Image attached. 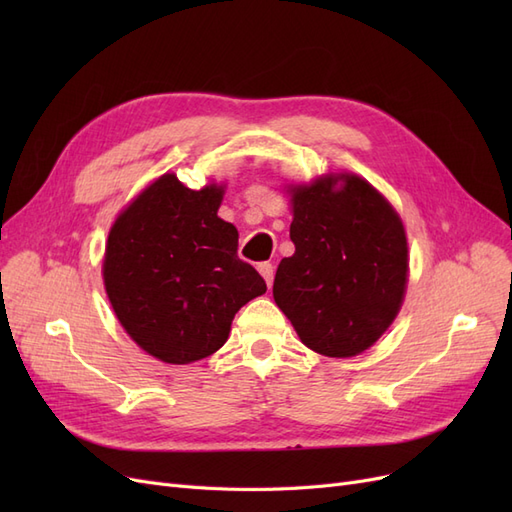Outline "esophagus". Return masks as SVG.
I'll return each mask as SVG.
<instances>
[{"label": "esophagus", "instance_id": "1", "mask_svg": "<svg viewBox=\"0 0 512 512\" xmlns=\"http://www.w3.org/2000/svg\"><path fill=\"white\" fill-rule=\"evenodd\" d=\"M258 271H260V275H262V277H265L267 286L271 288V284H273V277H275V269H273L271 262H260V265H258Z\"/></svg>", "mask_w": 512, "mask_h": 512}]
</instances>
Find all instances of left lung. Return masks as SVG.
Returning <instances> with one entry per match:
<instances>
[{
	"mask_svg": "<svg viewBox=\"0 0 512 512\" xmlns=\"http://www.w3.org/2000/svg\"><path fill=\"white\" fill-rule=\"evenodd\" d=\"M290 239L273 299L301 342L324 356L361 354L391 327L408 282V241L374 185L342 173L294 185Z\"/></svg>",
	"mask_w": 512,
	"mask_h": 512,
	"instance_id": "1",
	"label": "left lung"
}]
</instances>
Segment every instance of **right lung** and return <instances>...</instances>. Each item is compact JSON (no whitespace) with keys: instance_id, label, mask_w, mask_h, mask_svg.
<instances>
[{"instance_id":"right-lung-1","label":"right lung","mask_w":512,"mask_h":512,"mask_svg":"<svg viewBox=\"0 0 512 512\" xmlns=\"http://www.w3.org/2000/svg\"><path fill=\"white\" fill-rule=\"evenodd\" d=\"M222 185L190 190L166 173L108 232L104 286L121 327L173 365L220 350L239 309L267 284L237 256V228L218 218Z\"/></svg>"}]
</instances>
